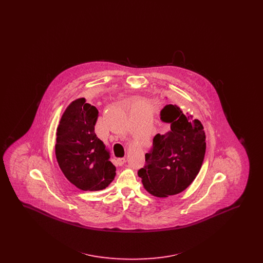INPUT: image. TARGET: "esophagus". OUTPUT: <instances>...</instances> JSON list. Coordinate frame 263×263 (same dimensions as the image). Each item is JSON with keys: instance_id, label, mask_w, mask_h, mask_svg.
Returning <instances> with one entry per match:
<instances>
[{"instance_id": "1", "label": "esophagus", "mask_w": 263, "mask_h": 263, "mask_svg": "<svg viewBox=\"0 0 263 263\" xmlns=\"http://www.w3.org/2000/svg\"><path fill=\"white\" fill-rule=\"evenodd\" d=\"M116 162H117L118 165H123L126 162L125 158H119V159H117Z\"/></svg>"}]
</instances>
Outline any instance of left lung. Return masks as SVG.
Masks as SVG:
<instances>
[{"label":"left lung","mask_w":263,"mask_h":263,"mask_svg":"<svg viewBox=\"0 0 263 263\" xmlns=\"http://www.w3.org/2000/svg\"><path fill=\"white\" fill-rule=\"evenodd\" d=\"M160 115L164 131L154 137L138 175L150 194L163 198L182 192L195 179L204 160L206 136L200 121L175 104H166Z\"/></svg>","instance_id":"obj_1"}]
</instances>
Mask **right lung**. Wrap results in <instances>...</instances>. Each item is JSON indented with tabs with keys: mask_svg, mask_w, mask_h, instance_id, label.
<instances>
[{
	"mask_svg": "<svg viewBox=\"0 0 263 263\" xmlns=\"http://www.w3.org/2000/svg\"><path fill=\"white\" fill-rule=\"evenodd\" d=\"M98 117L97 107L81 98L68 105L57 127L58 164L66 178L84 191L107 187L116 175L109 152L95 133Z\"/></svg>",
	"mask_w": 263,
	"mask_h": 263,
	"instance_id": "right-lung-1",
	"label": "right lung"
}]
</instances>
